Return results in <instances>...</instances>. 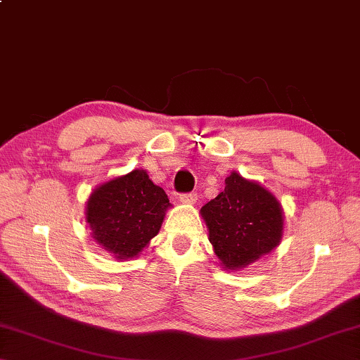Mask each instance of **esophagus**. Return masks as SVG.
Returning <instances> with one entry per match:
<instances>
[{
	"label": "esophagus",
	"instance_id": "1",
	"mask_svg": "<svg viewBox=\"0 0 360 360\" xmlns=\"http://www.w3.org/2000/svg\"><path fill=\"white\" fill-rule=\"evenodd\" d=\"M179 200H181L182 203H195V202H197V193H195V192L181 193Z\"/></svg>",
	"mask_w": 360,
	"mask_h": 360
}]
</instances>
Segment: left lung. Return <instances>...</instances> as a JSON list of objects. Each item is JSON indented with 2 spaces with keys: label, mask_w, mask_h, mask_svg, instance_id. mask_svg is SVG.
Here are the masks:
<instances>
[{
  "label": "left lung",
  "mask_w": 360,
  "mask_h": 360,
  "mask_svg": "<svg viewBox=\"0 0 360 360\" xmlns=\"http://www.w3.org/2000/svg\"><path fill=\"white\" fill-rule=\"evenodd\" d=\"M210 242L227 269H240L281 242L283 216L271 192L232 173L218 197L202 207Z\"/></svg>",
  "instance_id": "8db88e82"
}]
</instances>
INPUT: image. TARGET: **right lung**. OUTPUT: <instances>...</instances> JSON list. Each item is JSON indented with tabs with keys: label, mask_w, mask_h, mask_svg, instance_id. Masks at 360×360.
<instances>
[{
	"label": "right lung",
	"mask_w": 360,
	"mask_h": 360,
	"mask_svg": "<svg viewBox=\"0 0 360 360\" xmlns=\"http://www.w3.org/2000/svg\"><path fill=\"white\" fill-rule=\"evenodd\" d=\"M167 193L144 169L115 178L91 193L86 208L93 237L118 259L134 258L160 231Z\"/></svg>",
	"instance_id": "obj_1"
}]
</instances>
